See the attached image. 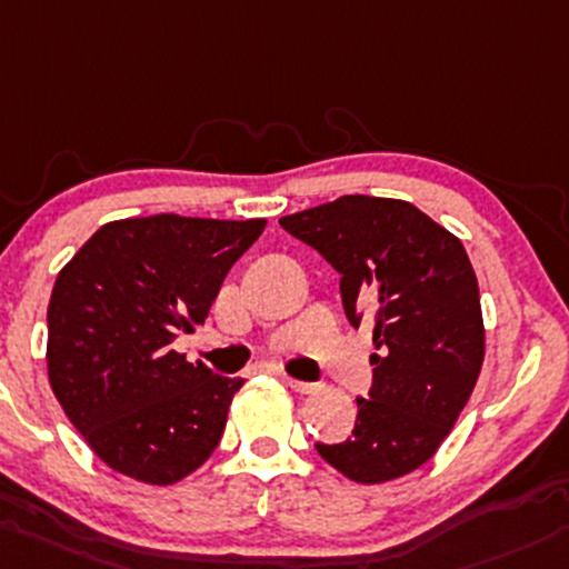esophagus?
Returning <instances> with one entry per match:
<instances>
[{
    "mask_svg": "<svg viewBox=\"0 0 569 569\" xmlns=\"http://www.w3.org/2000/svg\"><path fill=\"white\" fill-rule=\"evenodd\" d=\"M286 381H289L291 390H297V392H313L316 390L313 381H300V379H286Z\"/></svg>",
    "mask_w": 569,
    "mask_h": 569,
    "instance_id": "esophagus-1",
    "label": "esophagus"
}]
</instances>
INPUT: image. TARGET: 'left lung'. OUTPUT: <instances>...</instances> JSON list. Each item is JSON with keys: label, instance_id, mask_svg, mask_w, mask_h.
<instances>
[{"label": "left lung", "instance_id": "left-lung-1", "mask_svg": "<svg viewBox=\"0 0 569 569\" xmlns=\"http://www.w3.org/2000/svg\"><path fill=\"white\" fill-rule=\"evenodd\" d=\"M340 274L351 327L373 325V385L355 430L316 445L349 480L387 482L433 458L486 357L480 289L463 244L409 201L340 196L280 218Z\"/></svg>", "mask_w": 569, "mask_h": 569}]
</instances>
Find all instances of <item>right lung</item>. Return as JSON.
Here are the masks:
<instances>
[{"label":"right lung","instance_id":"1","mask_svg":"<svg viewBox=\"0 0 569 569\" xmlns=\"http://www.w3.org/2000/svg\"><path fill=\"white\" fill-rule=\"evenodd\" d=\"M267 220L152 214L100 226L48 302V381L94 456L171 486L223 436L242 379L171 349L204 325L220 283Z\"/></svg>","mask_w":569,"mask_h":569}]
</instances>
